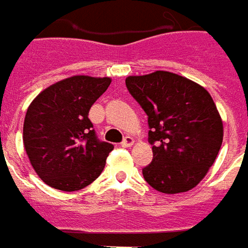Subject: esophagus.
Here are the masks:
<instances>
[{"mask_svg":"<svg viewBox=\"0 0 248 248\" xmlns=\"http://www.w3.org/2000/svg\"><path fill=\"white\" fill-rule=\"evenodd\" d=\"M133 144V139L131 136H125L124 140L121 141V147H124V148H127V147H131Z\"/></svg>","mask_w":248,"mask_h":248,"instance_id":"obj_1","label":"esophagus"}]
</instances>
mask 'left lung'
Segmentation results:
<instances>
[{
	"label": "left lung",
	"instance_id": "1",
	"mask_svg": "<svg viewBox=\"0 0 248 248\" xmlns=\"http://www.w3.org/2000/svg\"><path fill=\"white\" fill-rule=\"evenodd\" d=\"M128 92L148 116L154 159L143 168L145 182L163 194L198 186L214 164L223 141V123L210 93L170 72L129 76Z\"/></svg>",
	"mask_w": 248,
	"mask_h": 248
}]
</instances>
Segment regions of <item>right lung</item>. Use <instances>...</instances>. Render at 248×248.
I'll list each match as a JSON object with an SVG mask.
<instances>
[{
    "instance_id": "right-lung-1",
    "label": "right lung",
    "mask_w": 248,
    "mask_h": 248,
    "mask_svg": "<svg viewBox=\"0 0 248 248\" xmlns=\"http://www.w3.org/2000/svg\"><path fill=\"white\" fill-rule=\"evenodd\" d=\"M109 77L73 76L46 88L26 110L24 145L45 183L78 191L100 176L113 144L101 141L89 109L108 89Z\"/></svg>"
}]
</instances>
